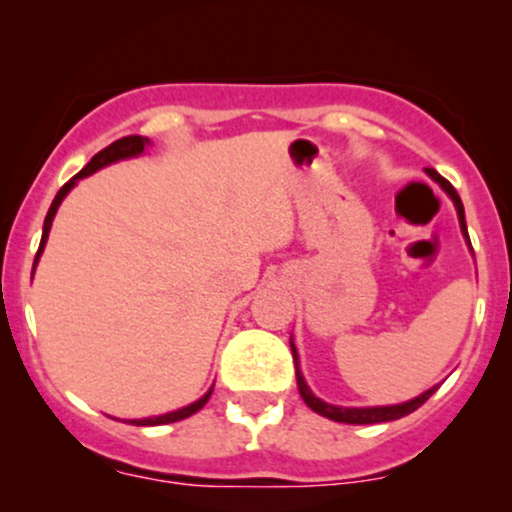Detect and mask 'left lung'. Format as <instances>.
<instances>
[{
    "label": "left lung",
    "instance_id": "8db88e82",
    "mask_svg": "<svg viewBox=\"0 0 512 512\" xmlns=\"http://www.w3.org/2000/svg\"><path fill=\"white\" fill-rule=\"evenodd\" d=\"M426 173L431 175L433 180L438 182L440 187H443L445 192L452 197V202H455L457 207V216H460V226H462V233L467 236V223H464V207H462V199L457 195L455 187L450 185L448 180L443 178V175H438L433 168H426ZM469 238V236H467ZM291 351H293V361H296V380H298V392H301L303 402L308 404L310 409L317 411L320 416H327V419L332 421H339V424H383V421H395V419H402V416L411 414V411H416L421 407V404L426 402L428 397L436 392V387L433 390L424 392V395H419L416 399H411V402H404V404H395V407H370V409H344V407H332V404L322 402V399H317L313 392L308 390V385H305L301 370H298V354H296V346L291 344Z\"/></svg>",
    "mask_w": 512,
    "mask_h": 512
}]
</instances>
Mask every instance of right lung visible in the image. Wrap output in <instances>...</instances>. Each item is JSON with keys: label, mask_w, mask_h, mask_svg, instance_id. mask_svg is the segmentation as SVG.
<instances>
[{"label": "right lung", "mask_w": 512, "mask_h": 512, "mask_svg": "<svg viewBox=\"0 0 512 512\" xmlns=\"http://www.w3.org/2000/svg\"><path fill=\"white\" fill-rule=\"evenodd\" d=\"M146 144H149V139H146V137H139V134H129V137H122V139H117V142H113V144H110V146H105L103 151H98V154L93 156L91 161H88L86 166L81 168L79 173H76L72 180H69V182H64V185L60 187V192H57L55 199H52V204H50V211H48V216H45L43 238H40V248H38V252H35V262H38L40 252H43V248H45V240H48V233H50L52 219H55V214H57V207H60V204H62V199L67 197V192L72 190V187L76 185V180L86 178V175L96 173L98 168L108 166V163H115V161H120V158L139 156V154H142V151H144V146H146ZM35 262H33V267H35ZM209 397H211V390H209L207 395H204L202 399H197L195 404H190V407H182V409H178V411H170V414H163V416H154V419H137V421H129V424H134V426H161V424H173V421H182V419H187V416L197 414V411L202 409L204 404L209 402Z\"/></svg>", "instance_id": "add662e5"}]
</instances>
